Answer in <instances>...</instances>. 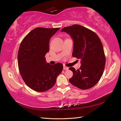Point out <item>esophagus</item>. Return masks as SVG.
Returning <instances> with one entry per match:
<instances>
[{
  "mask_svg": "<svg viewBox=\"0 0 121 121\" xmlns=\"http://www.w3.org/2000/svg\"><path fill=\"white\" fill-rule=\"evenodd\" d=\"M68 69H69L68 67L65 66H65H64V70H68Z\"/></svg>",
  "mask_w": 121,
  "mask_h": 121,
  "instance_id": "obj_1",
  "label": "esophagus"
}]
</instances>
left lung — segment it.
Returning a JSON list of instances; mask_svg holds the SVG:
<instances>
[{"label": "left lung", "mask_w": 121, "mask_h": 121, "mask_svg": "<svg viewBox=\"0 0 121 121\" xmlns=\"http://www.w3.org/2000/svg\"><path fill=\"white\" fill-rule=\"evenodd\" d=\"M74 40L73 57L81 60L80 68L76 70L73 67L69 81L72 85L82 90L91 88L99 81L105 65V56L101 40L93 31L79 25L62 29Z\"/></svg>", "instance_id": "obj_1"}]
</instances>
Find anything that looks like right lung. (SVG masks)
Segmentation results:
<instances>
[{
    "label": "right lung",
    "instance_id": "right-lung-1",
    "mask_svg": "<svg viewBox=\"0 0 121 121\" xmlns=\"http://www.w3.org/2000/svg\"><path fill=\"white\" fill-rule=\"evenodd\" d=\"M60 29L38 27L30 32L21 42L17 55L20 73L26 85L34 91L44 92L56 84L63 65L46 63L51 37Z\"/></svg>",
    "mask_w": 121,
    "mask_h": 121
}]
</instances>
